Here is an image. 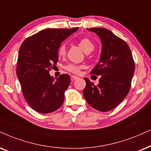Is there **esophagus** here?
<instances>
[{
	"label": "esophagus",
	"mask_w": 151,
	"mask_h": 151,
	"mask_svg": "<svg viewBox=\"0 0 151 151\" xmlns=\"http://www.w3.org/2000/svg\"><path fill=\"white\" fill-rule=\"evenodd\" d=\"M71 77H72V80H77L79 79V77H77V76H74V75H72Z\"/></svg>",
	"instance_id": "1"
}]
</instances>
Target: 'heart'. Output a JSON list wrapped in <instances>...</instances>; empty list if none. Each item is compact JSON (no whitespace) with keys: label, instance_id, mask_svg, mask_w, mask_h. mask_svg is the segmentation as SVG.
I'll return each mask as SVG.
<instances>
[{"label":"heart","instance_id":"obj_1","mask_svg":"<svg viewBox=\"0 0 151 151\" xmlns=\"http://www.w3.org/2000/svg\"><path fill=\"white\" fill-rule=\"evenodd\" d=\"M78 44H79V47L83 49V51H84L86 53L91 52V51L94 49V45H93L92 42L88 38H81V39L79 41ZM58 53L60 56H64V55H65L66 47L64 44H63V45H60V47H59ZM81 68V65H75L73 63H70L65 66V69L70 72H72V73H78Z\"/></svg>","mask_w":151,"mask_h":151}]
</instances>
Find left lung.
Returning a JSON list of instances; mask_svg holds the SVG:
<instances>
[{
	"label": "left lung",
	"mask_w": 151,
	"mask_h": 151,
	"mask_svg": "<svg viewBox=\"0 0 151 151\" xmlns=\"http://www.w3.org/2000/svg\"><path fill=\"white\" fill-rule=\"evenodd\" d=\"M94 32L102 42L100 60L91 74L100 75L98 85L84 78L83 91L88 104L100 111H109L123 101L130 89L134 62L129 46L111 31L103 28H87Z\"/></svg>",
	"instance_id": "1"
}]
</instances>
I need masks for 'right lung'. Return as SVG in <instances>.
I'll return each mask as SVG.
<instances>
[{
    "label": "right lung",
    "instance_id": "right-lung-1",
    "mask_svg": "<svg viewBox=\"0 0 151 151\" xmlns=\"http://www.w3.org/2000/svg\"><path fill=\"white\" fill-rule=\"evenodd\" d=\"M78 28H47L28 37L21 45L17 75L26 102L39 113H51L64 102L70 83L69 74H63L56 79L49 70L58 62L60 44Z\"/></svg>",
    "mask_w": 151,
    "mask_h": 151
}]
</instances>
